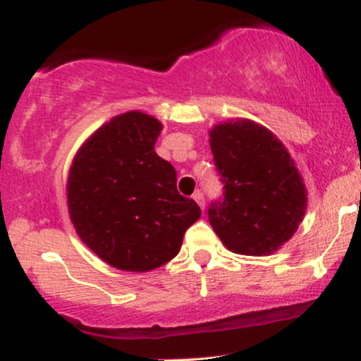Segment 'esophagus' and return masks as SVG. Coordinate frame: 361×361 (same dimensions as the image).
<instances>
[{
  "mask_svg": "<svg viewBox=\"0 0 361 361\" xmlns=\"http://www.w3.org/2000/svg\"><path fill=\"white\" fill-rule=\"evenodd\" d=\"M193 200L197 202L198 205H200V209H202V210L205 209V198H204V193H202V192L193 193Z\"/></svg>",
  "mask_w": 361,
  "mask_h": 361,
  "instance_id": "obj_1",
  "label": "esophagus"
}]
</instances>
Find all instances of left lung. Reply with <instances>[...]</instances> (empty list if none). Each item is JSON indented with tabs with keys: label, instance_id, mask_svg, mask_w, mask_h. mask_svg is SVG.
Masks as SVG:
<instances>
[{
	"label": "left lung",
	"instance_id": "left-lung-1",
	"mask_svg": "<svg viewBox=\"0 0 361 361\" xmlns=\"http://www.w3.org/2000/svg\"><path fill=\"white\" fill-rule=\"evenodd\" d=\"M210 147L224 190L207 210L215 234L238 255L276 251L299 229L307 202L287 149L250 120L215 127Z\"/></svg>",
	"mask_w": 361,
	"mask_h": 361
}]
</instances>
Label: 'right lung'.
I'll return each instance as SVG.
<instances>
[{"mask_svg": "<svg viewBox=\"0 0 361 361\" xmlns=\"http://www.w3.org/2000/svg\"><path fill=\"white\" fill-rule=\"evenodd\" d=\"M161 123L118 115L80 149L69 171V215L82 243L126 271H149L178 255L200 207L178 193L173 164L154 144Z\"/></svg>", "mask_w": 361, "mask_h": 361, "instance_id": "1", "label": "right lung"}]
</instances>
